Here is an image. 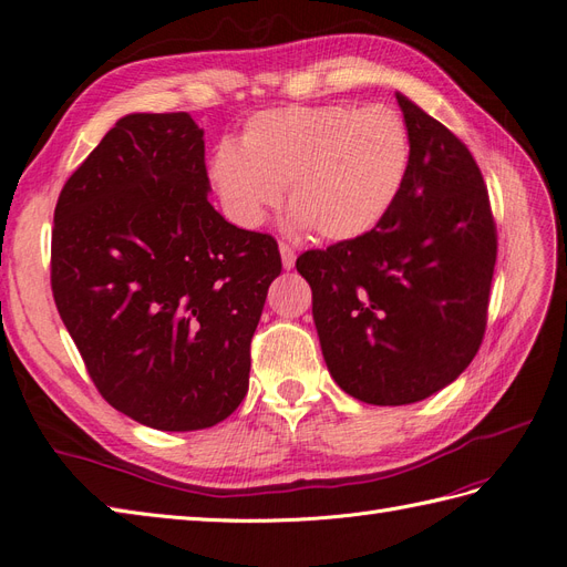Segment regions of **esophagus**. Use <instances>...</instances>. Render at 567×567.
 <instances>
[{"label":"esophagus","mask_w":567,"mask_h":567,"mask_svg":"<svg viewBox=\"0 0 567 567\" xmlns=\"http://www.w3.org/2000/svg\"><path fill=\"white\" fill-rule=\"evenodd\" d=\"M279 250H281V262H284V267H286V269L293 267V265H296V250L290 248L286 241L279 244Z\"/></svg>","instance_id":"34e87169"}]
</instances>
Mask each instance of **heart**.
<instances>
[{
    "label": "heart",
    "mask_w": 567,
    "mask_h": 567,
    "mask_svg": "<svg viewBox=\"0 0 567 567\" xmlns=\"http://www.w3.org/2000/svg\"><path fill=\"white\" fill-rule=\"evenodd\" d=\"M406 167L409 132L392 109L296 104L255 113L241 146L215 148L210 177L241 227H260L288 186L300 225L340 244L381 225Z\"/></svg>",
    "instance_id": "1"
}]
</instances>
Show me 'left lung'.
<instances>
[{
	"label": "left lung",
	"mask_w": 567,
	"mask_h": 567,
	"mask_svg": "<svg viewBox=\"0 0 567 567\" xmlns=\"http://www.w3.org/2000/svg\"><path fill=\"white\" fill-rule=\"evenodd\" d=\"M398 104L409 167L390 213L296 262L333 381L375 406L431 398L473 362L496 262L489 194L468 146L406 96Z\"/></svg>",
	"instance_id": "left-lung-1"
}]
</instances>
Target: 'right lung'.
Instances as JSON below:
<instances>
[{
    "instance_id": "1",
    "label": "right lung",
    "mask_w": 567,
    "mask_h": 567,
    "mask_svg": "<svg viewBox=\"0 0 567 567\" xmlns=\"http://www.w3.org/2000/svg\"><path fill=\"white\" fill-rule=\"evenodd\" d=\"M188 113L120 117L68 177L51 229V293L90 379L156 431H203L248 392L250 340L281 274L274 236L208 200Z\"/></svg>"
}]
</instances>
